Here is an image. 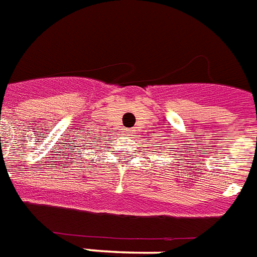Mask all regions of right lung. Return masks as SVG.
Instances as JSON below:
<instances>
[{
	"instance_id": "obj_1",
	"label": "right lung",
	"mask_w": 257,
	"mask_h": 257,
	"mask_svg": "<svg viewBox=\"0 0 257 257\" xmlns=\"http://www.w3.org/2000/svg\"><path fill=\"white\" fill-rule=\"evenodd\" d=\"M94 143H96V141H94Z\"/></svg>"
}]
</instances>
